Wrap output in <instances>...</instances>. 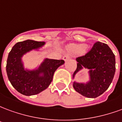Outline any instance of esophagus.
Masks as SVG:
<instances>
[{
    "label": "esophagus",
    "instance_id": "34e87169",
    "mask_svg": "<svg viewBox=\"0 0 122 122\" xmlns=\"http://www.w3.org/2000/svg\"><path fill=\"white\" fill-rule=\"evenodd\" d=\"M70 58H71V56H70L69 54H66V55H65L63 57V59L64 61H66V60H68Z\"/></svg>",
    "mask_w": 122,
    "mask_h": 122
}]
</instances>
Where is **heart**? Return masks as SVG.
Masks as SVG:
<instances>
[{"label": "heart", "instance_id": "b5f03b06", "mask_svg": "<svg viewBox=\"0 0 122 122\" xmlns=\"http://www.w3.org/2000/svg\"><path fill=\"white\" fill-rule=\"evenodd\" d=\"M86 48V44H80V45H75L73 46V50L76 52H83L84 51Z\"/></svg>", "mask_w": 122, "mask_h": 122}]
</instances>
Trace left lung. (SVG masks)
Segmentation results:
<instances>
[{"mask_svg":"<svg viewBox=\"0 0 122 122\" xmlns=\"http://www.w3.org/2000/svg\"><path fill=\"white\" fill-rule=\"evenodd\" d=\"M77 72L84 66L90 69V81L86 84L74 82V90L84 97L96 98L102 94L110 86L115 74V56L109 46L97 42L85 55L76 58Z\"/></svg>","mask_w":122,"mask_h":122,"instance_id":"8db88e82","label":"left lung"}]
</instances>
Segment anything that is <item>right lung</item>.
Here are the masks:
<instances>
[{"instance_id":"right-lung-1","label":"right lung","mask_w":122,"mask_h":122,"mask_svg":"<svg viewBox=\"0 0 122 122\" xmlns=\"http://www.w3.org/2000/svg\"><path fill=\"white\" fill-rule=\"evenodd\" d=\"M44 44V42L31 40L20 42L13 46L8 54L6 63L8 78L12 86L24 95L38 94L46 90L52 81L55 71L65 62L62 59H46L37 70H25L21 57L28 51L37 49Z\"/></svg>"}]
</instances>
